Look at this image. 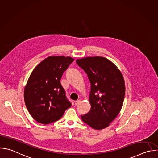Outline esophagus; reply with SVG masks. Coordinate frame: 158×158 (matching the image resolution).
<instances>
[{
	"mask_svg": "<svg viewBox=\"0 0 158 158\" xmlns=\"http://www.w3.org/2000/svg\"><path fill=\"white\" fill-rule=\"evenodd\" d=\"M80 101H81L80 100H77V101H75V102H74L75 105H76V106H77V104H79V103L80 102Z\"/></svg>",
	"mask_w": 158,
	"mask_h": 158,
	"instance_id": "esophagus-1",
	"label": "esophagus"
}]
</instances>
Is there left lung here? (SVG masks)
<instances>
[{
    "label": "left lung",
    "instance_id": "1",
    "mask_svg": "<svg viewBox=\"0 0 158 158\" xmlns=\"http://www.w3.org/2000/svg\"><path fill=\"white\" fill-rule=\"evenodd\" d=\"M91 82L90 111L81 115L84 123L95 129L107 127L119 114L125 95L123 75L118 67L102 57L76 60Z\"/></svg>",
    "mask_w": 158,
    "mask_h": 158
}]
</instances>
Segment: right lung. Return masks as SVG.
Listing matches in <instances>:
<instances>
[{"label": "right lung", "mask_w": 158, "mask_h": 158, "mask_svg": "<svg viewBox=\"0 0 158 158\" xmlns=\"http://www.w3.org/2000/svg\"><path fill=\"white\" fill-rule=\"evenodd\" d=\"M74 61L64 56H50L32 72L24 89V101L32 117L48 124L60 119L72 104L66 97L60 80Z\"/></svg>", "instance_id": "add662e5"}]
</instances>
